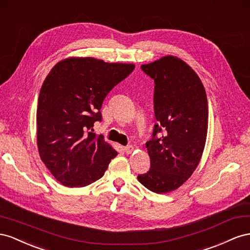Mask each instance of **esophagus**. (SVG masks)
I'll list each match as a JSON object with an SVG mask.
<instances>
[{
  "instance_id": "1",
  "label": "esophagus",
  "mask_w": 250,
  "mask_h": 250,
  "mask_svg": "<svg viewBox=\"0 0 250 250\" xmlns=\"http://www.w3.org/2000/svg\"><path fill=\"white\" fill-rule=\"evenodd\" d=\"M124 149H125V154H131L134 151V147H133V146H126L124 147Z\"/></svg>"
}]
</instances>
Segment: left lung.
I'll return each mask as SVG.
<instances>
[{"instance_id": "1", "label": "left lung", "mask_w": 250, "mask_h": 250, "mask_svg": "<svg viewBox=\"0 0 250 250\" xmlns=\"http://www.w3.org/2000/svg\"><path fill=\"white\" fill-rule=\"evenodd\" d=\"M141 70L154 81L157 123L146 142L151 167L137 179L147 189L166 194L181 187L201 159L208 134V97L195 71L174 56L142 65Z\"/></svg>"}]
</instances>
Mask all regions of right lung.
Segmentation results:
<instances>
[{
	"label": "right lung",
	"mask_w": 250,
	"mask_h": 250,
	"mask_svg": "<svg viewBox=\"0 0 250 250\" xmlns=\"http://www.w3.org/2000/svg\"><path fill=\"white\" fill-rule=\"evenodd\" d=\"M134 65L93 58L68 59L52 68L42 85L37 124L41 159L68 188H83L102 178L117 155L93 133L110 91L129 76Z\"/></svg>",
	"instance_id": "add662e5"
}]
</instances>
